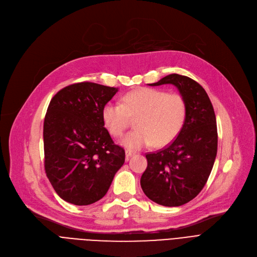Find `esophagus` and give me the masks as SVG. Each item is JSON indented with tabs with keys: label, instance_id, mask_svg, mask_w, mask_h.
Returning a JSON list of instances; mask_svg holds the SVG:
<instances>
[{
	"label": "esophagus",
	"instance_id": "34e87169",
	"mask_svg": "<svg viewBox=\"0 0 257 257\" xmlns=\"http://www.w3.org/2000/svg\"><path fill=\"white\" fill-rule=\"evenodd\" d=\"M133 155H136V152L130 151V150H126V157H127V159H129V158L132 157Z\"/></svg>",
	"mask_w": 257,
	"mask_h": 257
}]
</instances>
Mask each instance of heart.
I'll use <instances>...</instances> for the list:
<instances>
[{
  "label": "heart",
  "instance_id": "heart-1",
  "mask_svg": "<svg viewBox=\"0 0 257 257\" xmlns=\"http://www.w3.org/2000/svg\"><path fill=\"white\" fill-rule=\"evenodd\" d=\"M120 102H107L102 108L105 127L113 137H120L129 127L131 117L136 127L121 139L128 150H140L154 143L165 146L180 133L186 117V102L177 92L140 87L125 93Z\"/></svg>",
  "mask_w": 257,
  "mask_h": 257
}]
</instances>
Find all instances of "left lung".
Wrapping results in <instances>:
<instances>
[{"label": "left lung", "instance_id": "left-lung-1", "mask_svg": "<svg viewBox=\"0 0 257 257\" xmlns=\"http://www.w3.org/2000/svg\"><path fill=\"white\" fill-rule=\"evenodd\" d=\"M173 84L186 102L184 125L165 149L146 155L141 178L145 195L155 203L175 207L193 200L207 182L218 151L217 120L205 89L186 76L171 74L158 86Z\"/></svg>", "mask_w": 257, "mask_h": 257}]
</instances>
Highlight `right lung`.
Here are the masks:
<instances>
[{
	"label": "right lung",
	"instance_id": "add662e5",
	"mask_svg": "<svg viewBox=\"0 0 257 257\" xmlns=\"http://www.w3.org/2000/svg\"><path fill=\"white\" fill-rule=\"evenodd\" d=\"M117 88L92 82L66 86L54 96L44 121L45 170L57 195L75 205L102 199L125 151L104 127L102 108Z\"/></svg>",
	"mask_w": 257,
	"mask_h": 257
}]
</instances>
